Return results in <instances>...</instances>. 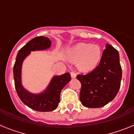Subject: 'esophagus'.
I'll list each match as a JSON object with an SVG mask.
<instances>
[{"label":"esophagus","instance_id":"obj_1","mask_svg":"<svg viewBox=\"0 0 134 134\" xmlns=\"http://www.w3.org/2000/svg\"><path fill=\"white\" fill-rule=\"evenodd\" d=\"M70 75H71V77H72V79H75L76 76V74L74 72H71Z\"/></svg>","mask_w":134,"mask_h":134}]
</instances>
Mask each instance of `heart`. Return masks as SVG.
<instances>
[{"label":"heart","instance_id":"b5f03b06","mask_svg":"<svg viewBox=\"0 0 134 134\" xmlns=\"http://www.w3.org/2000/svg\"><path fill=\"white\" fill-rule=\"evenodd\" d=\"M69 56L77 62V66L82 72L93 70L97 66L101 57V51L97 45L79 43L69 50Z\"/></svg>","mask_w":134,"mask_h":134}]
</instances>
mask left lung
<instances>
[{
    "instance_id": "8db88e82",
    "label": "left lung",
    "mask_w": 134,
    "mask_h": 134,
    "mask_svg": "<svg viewBox=\"0 0 134 134\" xmlns=\"http://www.w3.org/2000/svg\"><path fill=\"white\" fill-rule=\"evenodd\" d=\"M122 76L118 51L106 45L100 63L86 74H79L81 83L80 100L83 106L99 108L113 100L118 94Z\"/></svg>"
}]
</instances>
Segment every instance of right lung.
I'll return each mask as SVG.
<instances>
[{
  "instance_id": "right-lung-1",
  "label": "right lung",
  "mask_w": 134,
  "mask_h": 134,
  "mask_svg": "<svg viewBox=\"0 0 134 134\" xmlns=\"http://www.w3.org/2000/svg\"><path fill=\"white\" fill-rule=\"evenodd\" d=\"M50 46L51 41L46 37L38 36L32 39L19 49L13 66L15 86L19 97L27 107L41 112L52 111L58 107L61 91L71 80L70 74L65 73L54 76L43 93L35 94L26 91L21 85V66L23 60L30 54L31 51L43 50L48 49Z\"/></svg>"
}]
</instances>
